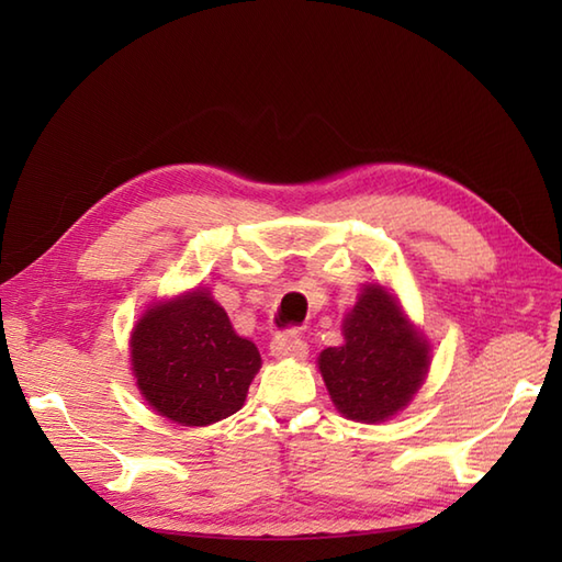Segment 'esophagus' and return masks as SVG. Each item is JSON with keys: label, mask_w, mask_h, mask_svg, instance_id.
I'll list each match as a JSON object with an SVG mask.
<instances>
[{"label": "esophagus", "mask_w": 562, "mask_h": 562, "mask_svg": "<svg viewBox=\"0 0 562 562\" xmlns=\"http://www.w3.org/2000/svg\"><path fill=\"white\" fill-rule=\"evenodd\" d=\"M270 352L278 357V360H304V357L308 355V345L304 342L300 333L284 330L272 338Z\"/></svg>", "instance_id": "obj_1"}]
</instances>
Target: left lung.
<instances>
[{"mask_svg":"<svg viewBox=\"0 0 562 562\" xmlns=\"http://www.w3.org/2000/svg\"><path fill=\"white\" fill-rule=\"evenodd\" d=\"M345 342L318 355L336 408L357 423H384L423 386L429 342L381 284H364L342 321Z\"/></svg>","mask_w":562,"mask_h":562,"instance_id":"8db88e82","label":"left lung"}]
</instances>
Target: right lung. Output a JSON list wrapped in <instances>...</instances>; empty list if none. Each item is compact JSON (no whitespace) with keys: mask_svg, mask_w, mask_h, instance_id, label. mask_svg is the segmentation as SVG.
Wrapping results in <instances>:
<instances>
[{"mask_svg":"<svg viewBox=\"0 0 562 562\" xmlns=\"http://www.w3.org/2000/svg\"><path fill=\"white\" fill-rule=\"evenodd\" d=\"M137 389L159 415L205 427L241 411L260 352L236 336L210 290L151 304L130 338Z\"/></svg>","mask_w":562,"mask_h":562,"instance_id":"obj_1","label":"right lung"}]
</instances>
